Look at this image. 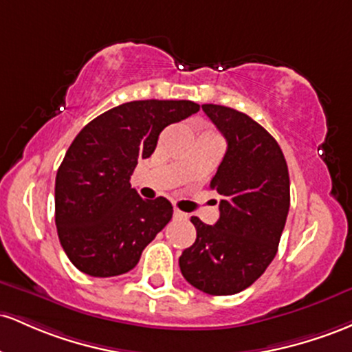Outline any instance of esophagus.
Listing matches in <instances>:
<instances>
[{
    "label": "esophagus",
    "instance_id": "obj_1",
    "mask_svg": "<svg viewBox=\"0 0 352 352\" xmlns=\"http://www.w3.org/2000/svg\"><path fill=\"white\" fill-rule=\"evenodd\" d=\"M175 218H177V219H188V214H186V212L179 211V209H177V208H175Z\"/></svg>",
    "mask_w": 352,
    "mask_h": 352
}]
</instances>
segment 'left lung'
I'll list each match as a JSON object with an SVG mask.
<instances>
[{"mask_svg":"<svg viewBox=\"0 0 352 352\" xmlns=\"http://www.w3.org/2000/svg\"><path fill=\"white\" fill-rule=\"evenodd\" d=\"M228 141L226 155L211 179L218 191L214 226L192 216L196 241L183 251L184 279L211 296L250 287L266 271L289 211V173L278 141L248 114L228 106L203 104Z\"/></svg>","mask_w":352,"mask_h":352,"instance_id":"8db88e82","label":"left lung"}]
</instances>
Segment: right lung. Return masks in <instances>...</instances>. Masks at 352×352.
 Wrapping results in <instances>:
<instances>
[{
	"label": "right lung",
	"mask_w": 352,
	"mask_h": 352,
	"mask_svg": "<svg viewBox=\"0 0 352 352\" xmlns=\"http://www.w3.org/2000/svg\"><path fill=\"white\" fill-rule=\"evenodd\" d=\"M199 111L192 101L144 100L116 106L81 129L54 184V221L69 261L85 274L131 271L173 218L163 196L143 199L131 188L138 161L155 153L166 126Z\"/></svg>",
	"instance_id": "obj_1"
}]
</instances>
